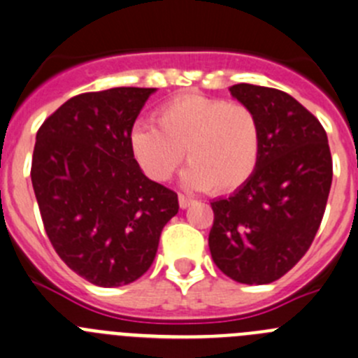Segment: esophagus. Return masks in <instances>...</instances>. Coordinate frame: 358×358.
<instances>
[{
  "label": "esophagus",
  "mask_w": 358,
  "mask_h": 358,
  "mask_svg": "<svg viewBox=\"0 0 358 358\" xmlns=\"http://www.w3.org/2000/svg\"><path fill=\"white\" fill-rule=\"evenodd\" d=\"M192 203H194V199H190L189 196H183V194H178V204H180V208H182V210L189 208Z\"/></svg>",
  "instance_id": "esophagus-1"
}]
</instances>
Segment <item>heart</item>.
Instances as JSON below:
<instances>
[{
    "label": "heart",
    "mask_w": 358,
    "mask_h": 358,
    "mask_svg": "<svg viewBox=\"0 0 358 358\" xmlns=\"http://www.w3.org/2000/svg\"><path fill=\"white\" fill-rule=\"evenodd\" d=\"M157 127L138 124L131 150L155 182L175 175L187 152L183 180L192 189L227 194L245 185L260 154V127L245 105L204 94H183L162 103L155 112Z\"/></svg>",
    "instance_id": "heart-1"
}]
</instances>
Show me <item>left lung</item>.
<instances>
[{
  "instance_id": "1",
  "label": "left lung",
  "mask_w": 358,
  "mask_h": 358,
  "mask_svg": "<svg viewBox=\"0 0 358 358\" xmlns=\"http://www.w3.org/2000/svg\"><path fill=\"white\" fill-rule=\"evenodd\" d=\"M231 94L255 113L260 154L248 182L211 203V257L224 275L266 285L289 273L313 243L332 183L327 133L287 92L238 83Z\"/></svg>"
}]
</instances>
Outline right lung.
Here are the masks:
<instances>
[{
  "label": "right lung",
  "mask_w": 358,
  "mask_h": 358,
  "mask_svg": "<svg viewBox=\"0 0 358 358\" xmlns=\"http://www.w3.org/2000/svg\"><path fill=\"white\" fill-rule=\"evenodd\" d=\"M155 89L115 87L59 106L38 129L31 182L45 232L69 269L98 287L143 276L178 196L152 182L131 133Z\"/></svg>",
  "instance_id": "obj_1"
}]
</instances>
